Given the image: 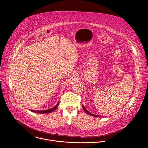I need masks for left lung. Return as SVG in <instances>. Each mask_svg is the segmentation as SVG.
<instances>
[{"instance_id": "left-lung-1", "label": "left lung", "mask_w": 148, "mask_h": 148, "mask_svg": "<svg viewBox=\"0 0 148 148\" xmlns=\"http://www.w3.org/2000/svg\"><path fill=\"white\" fill-rule=\"evenodd\" d=\"M83 107V110H84V111H85L87 114H89V115H91V116H95V117H99V116H100L99 115H94V114H91V113H90V112H89L85 108H84V107L83 106L82 107Z\"/></svg>"}]
</instances>
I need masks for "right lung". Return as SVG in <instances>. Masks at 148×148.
<instances>
[{"label":"right lung","instance_id":"1","mask_svg":"<svg viewBox=\"0 0 148 148\" xmlns=\"http://www.w3.org/2000/svg\"><path fill=\"white\" fill-rule=\"evenodd\" d=\"M58 103L56 105V106L51 109L47 110H43V111H34V110H31V111L33 112H36V113H40V114H46V113H50L52 112L53 111H54L58 107Z\"/></svg>","mask_w":148,"mask_h":148}]
</instances>
